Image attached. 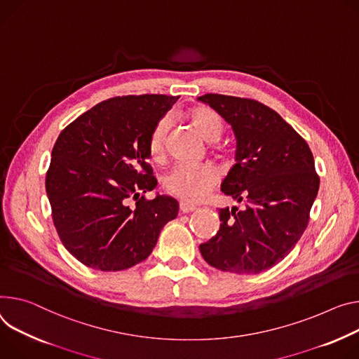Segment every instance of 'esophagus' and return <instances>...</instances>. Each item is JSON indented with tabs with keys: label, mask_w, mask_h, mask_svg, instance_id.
Segmentation results:
<instances>
[{
	"label": "esophagus",
	"mask_w": 359,
	"mask_h": 359,
	"mask_svg": "<svg viewBox=\"0 0 359 359\" xmlns=\"http://www.w3.org/2000/svg\"><path fill=\"white\" fill-rule=\"evenodd\" d=\"M196 209H198V206H194V205H191V203H187V202H184V201L180 202V212H182V213L194 212Z\"/></svg>",
	"instance_id": "obj_1"
}]
</instances>
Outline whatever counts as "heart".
I'll return each mask as SVG.
<instances>
[{
  "label": "heart",
  "mask_w": 359,
  "mask_h": 359,
  "mask_svg": "<svg viewBox=\"0 0 359 359\" xmlns=\"http://www.w3.org/2000/svg\"><path fill=\"white\" fill-rule=\"evenodd\" d=\"M189 121L199 136L206 142H216L224 130L222 117L212 109L198 107L189 113ZM170 123L161 118L153 128L149 140V151L151 158L161 160L165 156V144ZM217 182V172L210 165H179L166 177L165 186L168 191L187 202L203 199Z\"/></svg>",
  "instance_id": "obj_1"
}]
</instances>
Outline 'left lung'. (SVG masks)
Segmentation results:
<instances>
[{
  "instance_id": "obj_1",
  "label": "left lung",
  "mask_w": 359,
  "mask_h": 359,
  "mask_svg": "<svg viewBox=\"0 0 359 359\" xmlns=\"http://www.w3.org/2000/svg\"><path fill=\"white\" fill-rule=\"evenodd\" d=\"M198 100L232 127L236 163L222 191L242 209H219L217 233L199 246L206 262L223 272L260 273L293 249L305 232L319 177L306 142L265 104L223 94Z\"/></svg>"
}]
</instances>
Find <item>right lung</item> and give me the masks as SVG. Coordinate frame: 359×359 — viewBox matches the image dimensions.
I'll use <instances>...</instances> for the list:
<instances>
[{
    "mask_svg": "<svg viewBox=\"0 0 359 359\" xmlns=\"http://www.w3.org/2000/svg\"><path fill=\"white\" fill-rule=\"evenodd\" d=\"M177 99L114 97L60 133L46 190L57 233L83 265L104 272L132 268L147 259L163 227L176 219V199L156 194L146 201L143 193L157 184L147 165L150 135Z\"/></svg>",
    "mask_w": 359,
    "mask_h": 359,
    "instance_id": "1",
    "label": "right lung"
}]
</instances>
